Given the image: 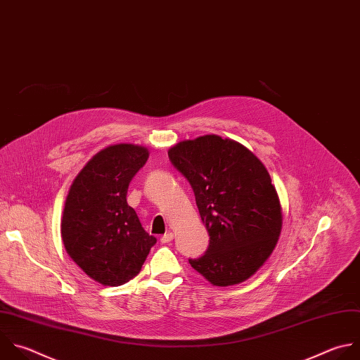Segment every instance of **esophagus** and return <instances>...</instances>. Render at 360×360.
Segmentation results:
<instances>
[{
    "mask_svg": "<svg viewBox=\"0 0 360 360\" xmlns=\"http://www.w3.org/2000/svg\"><path fill=\"white\" fill-rule=\"evenodd\" d=\"M172 238H174V233L172 231H167L162 237H161V243H169V242H172Z\"/></svg>",
    "mask_w": 360,
    "mask_h": 360,
    "instance_id": "1",
    "label": "esophagus"
}]
</instances>
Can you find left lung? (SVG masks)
<instances>
[{"instance_id": "obj_1", "label": "left lung", "mask_w": 360, "mask_h": 360, "mask_svg": "<svg viewBox=\"0 0 360 360\" xmlns=\"http://www.w3.org/2000/svg\"><path fill=\"white\" fill-rule=\"evenodd\" d=\"M189 181L210 243L191 266L216 287L240 284L267 262L283 229V207L264 164L243 144L216 134L168 150Z\"/></svg>"}]
</instances>
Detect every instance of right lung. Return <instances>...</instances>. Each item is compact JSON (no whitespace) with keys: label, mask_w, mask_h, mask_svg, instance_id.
<instances>
[{"label":"right lung","mask_w":360,"mask_h":360,"mask_svg":"<svg viewBox=\"0 0 360 360\" xmlns=\"http://www.w3.org/2000/svg\"><path fill=\"white\" fill-rule=\"evenodd\" d=\"M148 155L139 144L108 146L86 162L68 191L60 219L65 250L101 285L134 278L157 242L126 199L131 178Z\"/></svg>","instance_id":"obj_1"}]
</instances>
